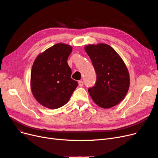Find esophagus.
Segmentation results:
<instances>
[{"label":"esophagus","instance_id":"esophagus-1","mask_svg":"<svg viewBox=\"0 0 158 158\" xmlns=\"http://www.w3.org/2000/svg\"><path fill=\"white\" fill-rule=\"evenodd\" d=\"M78 83H79V86H83V82L82 81H79V82H78Z\"/></svg>","mask_w":158,"mask_h":158}]
</instances>
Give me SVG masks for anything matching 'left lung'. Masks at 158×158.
Masks as SVG:
<instances>
[{
	"label": "left lung",
	"mask_w": 158,
	"mask_h": 158,
	"mask_svg": "<svg viewBox=\"0 0 158 158\" xmlns=\"http://www.w3.org/2000/svg\"><path fill=\"white\" fill-rule=\"evenodd\" d=\"M96 73V82L89 89L91 98L98 106L110 108L123 100L129 88L130 77L120 56L110 45L100 43L85 47Z\"/></svg>",
	"instance_id": "1"
}]
</instances>
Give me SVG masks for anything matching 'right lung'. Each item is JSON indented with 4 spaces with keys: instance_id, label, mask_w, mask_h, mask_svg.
Returning a JSON list of instances; mask_svg holds the SVG:
<instances>
[{
    "instance_id": "right-lung-1",
    "label": "right lung",
    "mask_w": 158,
    "mask_h": 158,
    "mask_svg": "<svg viewBox=\"0 0 158 158\" xmlns=\"http://www.w3.org/2000/svg\"><path fill=\"white\" fill-rule=\"evenodd\" d=\"M71 46L58 43L40 53L34 61L31 72V89L39 104L57 109L69 101L78 86L71 78L72 69L67 60Z\"/></svg>"
}]
</instances>
